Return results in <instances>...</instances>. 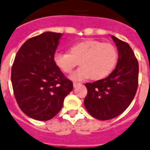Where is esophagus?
Listing matches in <instances>:
<instances>
[{
	"label": "esophagus",
	"mask_w": 150,
	"mask_h": 150,
	"mask_svg": "<svg viewBox=\"0 0 150 150\" xmlns=\"http://www.w3.org/2000/svg\"><path fill=\"white\" fill-rule=\"evenodd\" d=\"M73 84H74V88H76V86H78L79 84H81V83H77V82H74V83H73Z\"/></svg>",
	"instance_id": "esophagus-1"
}]
</instances>
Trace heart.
I'll return each mask as SVG.
<instances>
[{
  "instance_id": "heart-1",
  "label": "heart",
  "mask_w": 150,
  "mask_h": 150,
  "mask_svg": "<svg viewBox=\"0 0 150 150\" xmlns=\"http://www.w3.org/2000/svg\"><path fill=\"white\" fill-rule=\"evenodd\" d=\"M118 53L114 45L96 40H86L72 45L69 53H56L54 62L60 70L70 74L79 64L80 67L70 76L74 81L91 77L98 81L105 78L114 69Z\"/></svg>"
}]
</instances>
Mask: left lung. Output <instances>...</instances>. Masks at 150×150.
<instances>
[{
    "label": "left lung",
    "instance_id": "obj_1",
    "mask_svg": "<svg viewBox=\"0 0 150 150\" xmlns=\"http://www.w3.org/2000/svg\"><path fill=\"white\" fill-rule=\"evenodd\" d=\"M111 38L118 50L117 67L105 79L86 83L88 95L83 103L93 117L111 120L121 114L133 100L139 81V62L127 43Z\"/></svg>",
    "mask_w": 150,
    "mask_h": 150
}]
</instances>
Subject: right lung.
Segmentation results:
<instances>
[{
  "instance_id": "add662e5",
  "label": "right lung",
  "mask_w": 150,
  "mask_h": 150,
  "mask_svg": "<svg viewBox=\"0 0 150 150\" xmlns=\"http://www.w3.org/2000/svg\"><path fill=\"white\" fill-rule=\"evenodd\" d=\"M62 35L45 32L30 38L17 52L11 68L16 102L25 115L37 120L53 118L74 88L54 62Z\"/></svg>"
}]
</instances>
